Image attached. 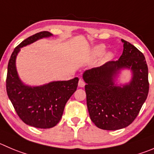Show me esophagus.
<instances>
[{"label":"esophagus","instance_id":"obj_1","mask_svg":"<svg viewBox=\"0 0 154 154\" xmlns=\"http://www.w3.org/2000/svg\"><path fill=\"white\" fill-rule=\"evenodd\" d=\"M78 85H79V87L82 88V87H84L85 85V82L83 81L82 79H80L79 81V84Z\"/></svg>","mask_w":154,"mask_h":154}]
</instances>
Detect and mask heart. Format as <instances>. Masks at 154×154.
<instances>
[{
	"label": "heart",
	"mask_w": 154,
	"mask_h": 154,
	"mask_svg": "<svg viewBox=\"0 0 154 154\" xmlns=\"http://www.w3.org/2000/svg\"><path fill=\"white\" fill-rule=\"evenodd\" d=\"M105 46L103 45H98V46H96L93 50V54L95 55V56H99V55H101L105 51ZM113 57V54H112V52H106V54H104L103 55V60H111Z\"/></svg>",
	"instance_id": "1"
}]
</instances>
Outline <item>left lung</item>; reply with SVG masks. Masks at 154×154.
Returning a JSON list of instances; mask_svg holds the SVG:
<instances>
[{
    "instance_id": "8db88e82",
    "label": "left lung",
    "mask_w": 154,
    "mask_h": 154,
    "mask_svg": "<svg viewBox=\"0 0 154 154\" xmlns=\"http://www.w3.org/2000/svg\"><path fill=\"white\" fill-rule=\"evenodd\" d=\"M122 42L123 52L118 60L83 73L90 118L103 130L121 129L132 123L148 94V68L144 54L129 42ZM122 68L131 69L133 78L128 84L117 86L114 79Z\"/></svg>"
}]
</instances>
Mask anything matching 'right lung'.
<instances>
[{"instance_id": "right-lung-1", "label": "right lung", "mask_w": 154, "mask_h": 154, "mask_svg": "<svg viewBox=\"0 0 154 154\" xmlns=\"http://www.w3.org/2000/svg\"><path fill=\"white\" fill-rule=\"evenodd\" d=\"M52 35L44 31L22 42L11 54L7 67L6 87L9 99L23 122L38 128H52L60 122L66 103L78 87L77 77L35 87L26 85L19 78L16 58L20 48Z\"/></svg>"}]
</instances>
